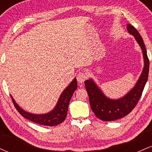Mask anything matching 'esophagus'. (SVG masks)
Returning <instances> with one entry per match:
<instances>
[{"label":"esophagus","instance_id":"esophagus-1","mask_svg":"<svg viewBox=\"0 0 152 152\" xmlns=\"http://www.w3.org/2000/svg\"><path fill=\"white\" fill-rule=\"evenodd\" d=\"M76 78H77V81L79 83H83L87 79V75L83 72H79Z\"/></svg>","mask_w":152,"mask_h":152}]
</instances>
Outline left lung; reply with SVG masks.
<instances>
[{
	"label": "left lung",
	"instance_id": "1",
	"mask_svg": "<svg viewBox=\"0 0 152 152\" xmlns=\"http://www.w3.org/2000/svg\"><path fill=\"white\" fill-rule=\"evenodd\" d=\"M127 30L129 34L135 37V39L142 48L144 59V69L135 86L123 98L112 100L104 95L93 80L89 79L85 81V86L88 95L91 110L96 117L103 121H114L129 114L139 102L147 81L149 61L146 53L145 45L141 35L133 26L127 24Z\"/></svg>",
	"mask_w": 152,
	"mask_h": 152
}]
</instances>
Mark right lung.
I'll use <instances>...</instances> for the list:
<instances>
[{"label": "right lung", "mask_w": 152, "mask_h": 152, "mask_svg": "<svg viewBox=\"0 0 152 152\" xmlns=\"http://www.w3.org/2000/svg\"><path fill=\"white\" fill-rule=\"evenodd\" d=\"M76 88H77V81L76 78H74L69 86L63 91L54 109L46 114H33L26 112L15 103L11 96L10 97L15 109L24 118L43 126H53L60 124L66 119L69 104Z\"/></svg>", "instance_id": "obj_1"}]
</instances>
